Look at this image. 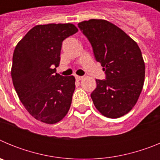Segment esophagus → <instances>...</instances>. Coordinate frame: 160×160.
I'll return each mask as SVG.
<instances>
[{"mask_svg": "<svg viewBox=\"0 0 160 160\" xmlns=\"http://www.w3.org/2000/svg\"><path fill=\"white\" fill-rule=\"evenodd\" d=\"M75 78H76V80H78V81H81L82 79H83V77H82V76L76 75L75 76Z\"/></svg>", "mask_w": 160, "mask_h": 160, "instance_id": "34e87169", "label": "esophagus"}]
</instances>
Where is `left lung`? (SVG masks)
<instances>
[{
    "label": "left lung",
    "mask_w": 160,
    "mask_h": 160,
    "mask_svg": "<svg viewBox=\"0 0 160 160\" xmlns=\"http://www.w3.org/2000/svg\"><path fill=\"white\" fill-rule=\"evenodd\" d=\"M78 28L101 63L106 79H96L90 97L97 110L107 118L128 114L140 95L145 78V64L135 41L116 25L105 20L91 19Z\"/></svg>",
    "instance_id": "8db88e82"
}]
</instances>
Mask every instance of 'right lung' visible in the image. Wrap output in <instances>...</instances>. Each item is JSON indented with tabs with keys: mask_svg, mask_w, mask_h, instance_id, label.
<instances>
[{
	"mask_svg": "<svg viewBox=\"0 0 160 160\" xmlns=\"http://www.w3.org/2000/svg\"><path fill=\"white\" fill-rule=\"evenodd\" d=\"M77 32L70 23L38 25L14 49L11 70L14 88L28 112L45 123L61 121L71 105L75 78L60 75L56 68L62 42Z\"/></svg>",
	"mask_w": 160,
	"mask_h": 160,
	"instance_id": "right-lung-1",
	"label": "right lung"
}]
</instances>
